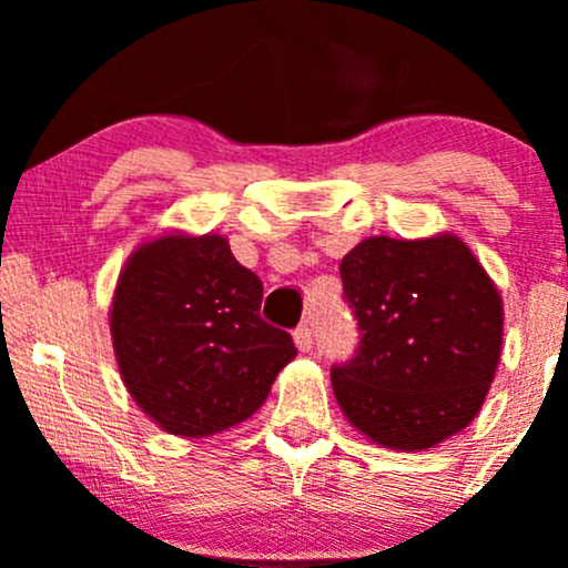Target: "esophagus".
<instances>
[{"instance_id":"34e87169","label":"esophagus","mask_w":568,"mask_h":568,"mask_svg":"<svg viewBox=\"0 0 568 568\" xmlns=\"http://www.w3.org/2000/svg\"><path fill=\"white\" fill-rule=\"evenodd\" d=\"M293 342H296V349L298 352H312V344H315V336H312V328L310 325H298L296 331H293Z\"/></svg>"}]
</instances>
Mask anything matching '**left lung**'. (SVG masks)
Returning a JSON list of instances; mask_svg holds the SVG:
<instances>
[{
  "mask_svg": "<svg viewBox=\"0 0 568 568\" xmlns=\"http://www.w3.org/2000/svg\"><path fill=\"white\" fill-rule=\"evenodd\" d=\"M363 338L331 374L342 414L379 448L425 452L484 406L501 357V293L454 232L366 237L338 264Z\"/></svg>",
  "mask_w": 568,
  "mask_h": 568,
  "instance_id": "obj_1",
  "label": "left lung"
}]
</instances>
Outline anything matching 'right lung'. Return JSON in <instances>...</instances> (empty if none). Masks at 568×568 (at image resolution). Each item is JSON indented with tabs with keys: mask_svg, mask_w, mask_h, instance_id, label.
Returning a JSON list of instances; mask_svg holds the SVG:
<instances>
[{
	"mask_svg": "<svg viewBox=\"0 0 568 568\" xmlns=\"http://www.w3.org/2000/svg\"><path fill=\"white\" fill-rule=\"evenodd\" d=\"M262 280L224 234L141 240L116 277L109 331L122 384L168 435L211 438L251 419L293 338L262 321Z\"/></svg>",
	"mask_w": 568,
	"mask_h": 568,
	"instance_id": "add662e5",
	"label": "right lung"
}]
</instances>
